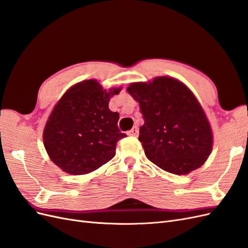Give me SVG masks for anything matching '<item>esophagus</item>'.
I'll use <instances>...</instances> for the list:
<instances>
[{"instance_id":"34e87169","label":"esophagus","mask_w":248,"mask_h":248,"mask_svg":"<svg viewBox=\"0 0 248 248\" xmlns=\"http://www.w3.org/2000/svg\"><path fill=\"white\" fill-rule=\"evenodd\" d=\"M127 134H128V136H131V137H138L139 136V128L137 126H133V128L127 132Z\"/></svg>"}]
</instances>
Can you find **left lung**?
Returning a JSON list of instances; mask_svg holds the SVG:
<instances>
[{
    "label": "left lung",
    "instance_id": "1",
    "mask_svg": "<svg viewBox=\"0 0 248 248\" xmlns=\"http://www.w3.org/2000/svg\"><path fill=\"white\" fill-rule=\"evenodd\" d=\"M140 104L144 125L139 140L147 158L171 174L185 175L205 163L213 136L204 109L180 80L158 77L127 88Z\"/></svg>",
    "mask_w": 248,
    "mask_h": 248
}]
</instances>
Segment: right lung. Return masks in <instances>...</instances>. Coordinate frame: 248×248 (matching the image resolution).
Masks as SVG:
<instances>
[{"instance_id": "right-lung-1", "label": "right lung", "mask_w": 248, "mask_h": 248, "mask_svg": "<svg viewBox=\"0 0 248 248\" xmlns=\"http://www.w3.org/2000/svg\"><path fill=\"white\" fill-rule=\"evenodd\" d=\"M121 89L107 91L96 79H87L62 96L43 130L44 147L56 166L84 175L115 156L117 142L126 134L119 130V114L108 108V102Z\"/></svg>"}]
</instances>
